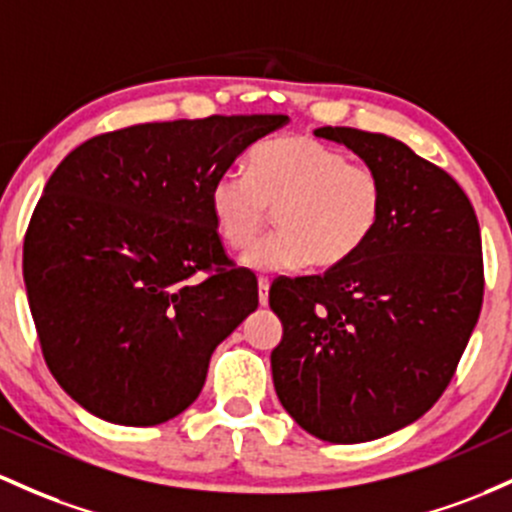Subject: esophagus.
Instances as JSON below:
<instances>
[{"label":"esophagus","instance_id":"1","mask_svg":"<svg viewBox=\"0 0 512 512\" xmlns=\"http://www.w3.org/2000/svg\"><path fill=\"white\" fill-rule=\"evenodd\" d=\"M257 289H260V306H267L269 303V279H260V282H257Z\"/></svg>","mask_w":512,"mask_h":512}]
</instances>
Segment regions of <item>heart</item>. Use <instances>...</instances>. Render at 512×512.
Returning a JSON list of instances; mask_svg holds the SVG:
<instances>
[{
  "label": "heart",
  "mask_w": 512,
  "mask_h": 512,
  "mask_svg": "<svg viewBox=\"0 0 512 512\" xmlns=\"http://www.w3.org/2000/svg\"><path fill=\"white\" fill-rule=\"evenodd\" d=\"M272 211L279 230L247 252V267H335L374 235L384 211V184L372 167L347 162L340 150L316 138H269L250 150L247 174H218L211 184V213L226 245L245 250L265 230Z\"/></svg>",
  "instance_id": "1"
}]
</instances>
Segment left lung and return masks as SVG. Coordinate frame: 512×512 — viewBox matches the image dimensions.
<instances>
[{
  "label": "left lung",
  "mask_w": 512,
  "mask_h": 512,
  "mask_svg": "<svg viewBox=\"0 0 512 512\" xmlns=\"http://www.w3.org/2000/svg\"><path fill=\"white\" fill-rule=\"evenodd\" d=\"M313 133L379 174L384 211L355 257L269 286L284 325L272 379L303 430L355 445L406 428L445 393L484 303L481 230L464 189L401 140Z\"/></svg>",
  "instance_id": "obj_1"
}]
</instances>
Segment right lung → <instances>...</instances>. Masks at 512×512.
<instances>
[{"label":"right lung","instance_id":"add662e5","mask_svg":"<svg viewBox=\"0 0 512 512\" xmlns=\"http://www.w3.org/2000/svg\"><path fill=\"white\" fill-rule=\"evenodd\" d=\"M289 116L136 123L77 145L24 238L38 342L65 393L101 420L160 425L204 389L209 359L257 308L226 255L211 184Z\"/></svg>","mask_w":512,"mask_h":512}]
</instances>
